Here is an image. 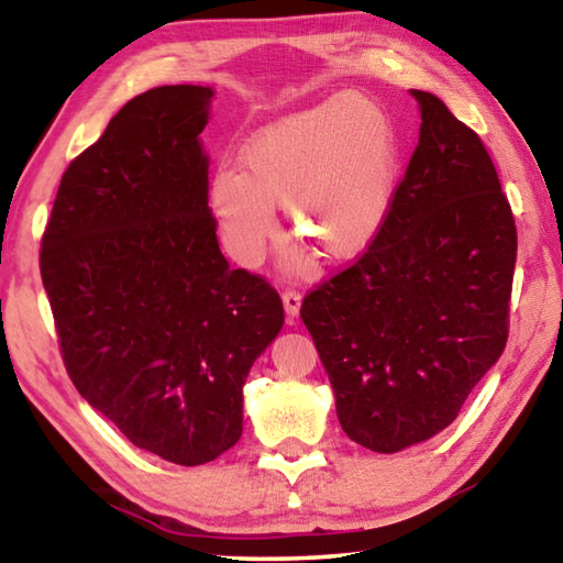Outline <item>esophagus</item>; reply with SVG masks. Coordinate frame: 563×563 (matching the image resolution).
Returning <instances> with one entry per match:
<instances>
[{
  "instance_id": "esophagus-1",
  "label": "esophagus",
  "mask_w": 563,
  "mask_h": 563,
  "mask_svg": "<svg viewBox=\"0 0 563 563\" xmlns=\"http://www.w3.org/2000/svg\"><path fill=\"white\" fill-rule=\"evenodd\" d=\"M300 302H302V295L298 290L283 292V308H285V316H288V322H292L300 316Z\"/></svg>"
}]
</instances>
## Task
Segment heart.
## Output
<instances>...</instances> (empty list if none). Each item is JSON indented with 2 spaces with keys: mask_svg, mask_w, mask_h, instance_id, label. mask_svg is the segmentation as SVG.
Masks as SVG:
<instances>
[{
  "mask_svg": "<svg viewBox=\"0 0 563 563\" xmlns=\"http://www.w3.org/2000/svg\"><path fill=\"white\" fill-rule=\"evenodd\" d=\"M395 176L397 144L385 109L362 93H340L247 139L238 174H216L211 208L241 263L261 258L280 206L292 243L340 263L377 238Z\"/></svg>",
  "mask_w": 563,
  "mask_h": 563,
  "instance_id": "1",
  "label": "heart"
}]
</instances>
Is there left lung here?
Returning <instances> with one entry per match:
<instances>
[{
    "label": "left lung",
    "mask_w": 563,
    "mask_h": 563,
    "mask_svg": "<svg viewBox=\"0 0 563 563\" xmlns=\"http://www.w3.org/2000/svg\"><path fill=\"white\" fill-rule=\"evenodd\" d=\"M367 253L302 300L352 442L395 454L450 427L507 345L517 225L487 148L430 91Z\"/></svg>",
    "instance_id": "obj_1"
}]
</instances>
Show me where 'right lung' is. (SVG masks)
Here are the masks:
<instances>
[{
  "mask_svg": "<svg viewBox=\"0 0 563 563\" xmlns=\"http://www.w3.org/2000/svg\"><path fill=\"white\" fill-rule=\"evenodd\" d=\"M211 87L131 99L64 170L42 283L79 395L141 450L213 462L243 434V385L283 302L231 271L208 208Z\"/></svg>",
  "mask_w": 563,
  "mask_h": 563,
  "instance_id": "1",
  "label": "right lung"
}]
</instances>
